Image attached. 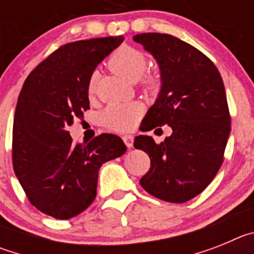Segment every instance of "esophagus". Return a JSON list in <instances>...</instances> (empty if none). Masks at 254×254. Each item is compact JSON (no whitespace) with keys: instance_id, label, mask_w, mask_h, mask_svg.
Here are the masks:
<instances>
[{"instance_id":"obj_1","label":"esophagus","mask_w":254,"mask_h":254,"mask_svg":"<svg viewBox=\"0 0 254 254\" xmlns=\"http://www.w3.org/2000/svg\"><path fill=\"white\" fill-rule=\"evenodd\" d=\"M123 141H125L126 146L128 147V149H131V147L133 146V136H131V134H126V136H123Z\"/></svg>"}]
</instances>
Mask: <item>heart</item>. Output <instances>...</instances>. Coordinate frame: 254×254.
Returning <instances> with one entry per match:
<instances>
[{
  "mask_svg": "<svg viewBox=\"0 0 254 254\" xmlns=\"http://www.w3.org/2000/svg\"><path fill=\"white\" fill-rule=\"evenodd\" d=\"M108 64L114 72L128 81H136L140 78L141 85L146 90H156L160 86V77L155 73L143 75L147 67V58L143 52L131 46H121L112 53ZM87 94L94 96L96 94V76L91 75L87 81ZM143 108L138 103L111 104L102 113V123L104 127L117 132H127L134 128Z\"/></svg>",
  "mask_w": 254,
  "mask_h": 254,
  "instance_id": "b5f03b06",
  "label": "heart"
}]
</instances>
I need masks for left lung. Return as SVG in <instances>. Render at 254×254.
I'll list each match as a JSON object with an SVG mask.
<instances>
[{
	"label": "left lung",
	"instance_id": "1",
	"mask_svg": "<svg viewBox=\"0 0 254 254\" xmlns=\"http://www.w3.org/2000/svg\"><path fill=\"white\" fill-rule=\"evenodd\" d=\"M133 40L156 58L163 82L141 129L168 125L173 131L160 143L150 136L134 138L133 146L150 156L140 185L159 199L187 202L210 185L224 161L232 118L223 78L207 56L173 35L145 33Z\"/></svg>",
	"mask_w": 254,
	"mask_h": 254
}]
</instances>
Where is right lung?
I'll return each instance as SVG.
<instances>
[{"label":"right lung","mask_w":254,"mask_h":254,"mask_svg":"<svg viewBox=\"0 0 254 254\" xmlns=\"http://www.w3.org/2000/svg\"><path fill=\"white\" fill-rule=\"evenodd\" d=\"M123 40L120 35L61 46L29 73L20 91L13 170L31 205L55 219L86 210L95 199L100 167L127 149L116 134L75 143L68 132L90 109L87 81L94 68Z\"/></svg>","instance_id":"add662e5"}]
</instances>
